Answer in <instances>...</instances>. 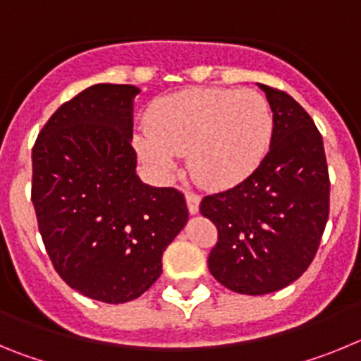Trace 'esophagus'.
<instances>
[{
    "label": "esophagus",
    "instance_id": "esophagus-1",
    "mask_svg": "<svg viewBox=\"0 0 361 361\" xmlns=\"http://www.w3.org/2000/svg\"><path fill=\"white\" fill-rule=\"evenodd\" d=\"M186 204H188V212H190L191 215H197V213H199V206H200V197L195 195V193H191V191H188Z\"/></svg>",
    "mask_w": 361,
    "mask_h": 361
}]
</instances>
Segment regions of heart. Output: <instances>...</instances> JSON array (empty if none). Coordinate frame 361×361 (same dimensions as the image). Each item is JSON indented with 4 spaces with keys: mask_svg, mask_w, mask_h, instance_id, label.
<instances>
[{
    "mask_svg": "<svg viewBox=\"0 0 361 361\" xmlns=\"http://www.w3.org/2000/svg\"><path fill=\"white\" fill-rule=\"evenodd\" d=\"M148 130L135 133L137 155L161 180L177 173V155L209 190L237 186L257 170L273 139V111L257 90L191 88L152 104Z\"/></svg>",
    "mask_w": 361,
    "mask_h": 361,
    "instance_id": "b5f03b06",
    "label": "heart"
}]
</instances>
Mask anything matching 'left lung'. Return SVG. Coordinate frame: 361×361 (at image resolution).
Wrapping results in <instances>:
<instances>
[{"label":"left lung","mask_w":361,"mask_h":361,"mask_svg":"<svg viewBox=\"0 0 361 361\" xmlns=\"http://www.w3.org/2000/svg\"><path fill=\"white\" fill-rule=\"evenodd\" d=\"M273 111L269 152L231 190L204 197L200 213L219 229L209 273L240 295H267L304 275L329 216L324 141L286 92L258 85Z\"/></svg>","instance_id":"obj_1"}]
</instances>
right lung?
I'll list each match as a JSON object with an SVG mask.
<instances>
[{"label":"right lung","instance_id":"add662e5","mask_svg":"<svg viewBox=\"0 0 361 361\" xmlns=\"http://www.w3.org/2000/svg\"><path fill=\"white\" fill-rule=\"evenodd\" d=\"M133 85H94L63 104L32 149V204L44 247L70 288L104 304L148 291L188 222L173 188L137 175Z\"/></svg>","mask_w":361,"mask_h":361}]
</instances>
